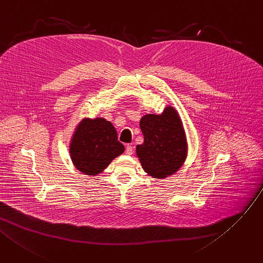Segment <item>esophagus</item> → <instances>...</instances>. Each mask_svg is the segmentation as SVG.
I'll list each match as a JSON object with an SVG mask.
<instances>
[{"mask_svg": "<svg viewBox=\"0 0 263 263\" xmlns=\"http://www.w3.org/2000/svg\"><path fill=\"white\" fill-rule=\"evenodd\" d=\"M132 153H133V147L130 146V145H128V146L126 147V154H127V155H131Z\"/></svg>", "mask_w": 263, "mask_h": 263, "instance_id": "obj_1", "label": "esophagus"}]
</instances>
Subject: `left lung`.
<instances>
[{"mask_svg": "<svg viewBox=\"0 0 263 263\" xmlns=\"http://www.w3.org/2000/svg\"><path fill=\"white\" fill-rule=\"evenodd\" d=\"M144 143L136 146V155L148 176L164 179L178 172L188 154L182 119L171 106L160 115L145 114L139 120Z\"/></svg>", "mask_w": 263, "mask_h": 263, "instance_id": "left-lung-1", "label": "left lung"}]
</instances>
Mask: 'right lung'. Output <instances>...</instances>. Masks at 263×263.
I'll use <instances>...</instances> for the list:
<instances>
[{
    "instance_id": "add662e5",
    "label": "right lung",
    "mask_w": 263,
    "mask_h": 263,
    "mask_svg": "<svg viewBox=\"0 0 263 263\" xmlns=\"http://www.w3.org/2000/svg\"><path fill=\"white\" fill-rule=\"evenodd\" d=\"M112 122L103 117H84L75 127L68 145L73 165L81 173L97 177L124 153Z\"/></svg>"
}]
</instances>
